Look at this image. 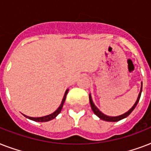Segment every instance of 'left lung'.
Returning <instances> with one entry per match:
<instances>
[{
    "instance_id": "1",
    "label": "left lung",
    "mask_w": 151,
    "mask_h": 151,
    "mask_svg": "<svg viewBox=\"0 0 151 151\" xmlns=\"http://www.w3.org/2000/svg\"><path fill=\"white\" fill-rule=\"evenodd\" d=\"M142 88H143V83L141 82V88H140V92L139 93V96H138V98L136 99V103L132 106V107L129 110H128L126 113H124L122 115H119V116H115V117H111V116H107V115L104 114L103 113H102L100 110L98 109V108L96 106V105L94 104L93 103V101H92V96H91V94H89V102H90V104H91V107H92V111L94 112V114L96 115L97 117H99L101 120H103V121H106V122H118L120 120H122L127 117L129 116L132 112V110L136 108V105H137V103H139V100L140 99V96H141V92H142Z\"/></svg>"
}]
</instances>
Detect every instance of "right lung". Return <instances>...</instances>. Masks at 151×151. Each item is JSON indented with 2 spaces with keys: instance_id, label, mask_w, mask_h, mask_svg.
<instances>
[{
  "instance_id": "obj_1",
  "label": "right lung",
  "mask_w": 151,
  "mask_h": 151,
  "mask_svg": "<svg viewBox=\"0 0 151 151\" xmlns=\"http://www.w3.org/2000/svg\"><path fill=\"white\" fill-rule=\"evenodd\" d=\"M68 91L69 89H66V91L65 92V94H64V96L63 98V100L61 102V104L59 105V106L58 107L55 112H53L52 114L49 115H46V116H44V117H28L27 115H24L25 117L28 118L29 120H32V121H34V122H48V121H51V120L54 119L56 117V116L59 114V113L61 112L62 110V108H63V103L66 100V95L68 93Z\"/></svg>"
}]
</instances>
